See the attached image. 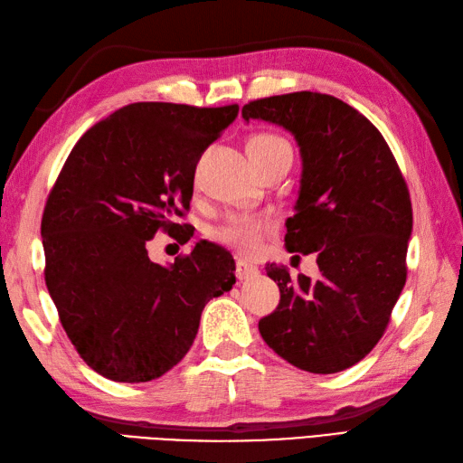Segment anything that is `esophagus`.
<instances>
[{
	"mask_svg": "<svg viewBox=\"0 0 463 463\" xmlns=\"http://www.w3.org/2000/svg\"><path fill=\"white\" fill-rule=\"evenodd\" d=\"M235 277L240 280H251L255 277H259V267L251 265L247 260H237L235 262Z\"/></svg>",
	"mask_w": 463,
	"mask_h": 463,
	"instance_id": "obj_1",
	"label": "esophagus"
}]
</instances>
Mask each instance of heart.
I'll return each mask as SVG.
<instances>
[{"label":"heart","mask_w":463,"mask_h":463,"mask_svg":"<svg viewBox=\"0 0 463 463\" xmlns=\"http://www.w3.org/2000/svg\"><path fill=\"white\" fill-rule=\"evenodd\" d=\"M284 147H290L288 142L270 132L253 134L245 144L247 156L257 165L259 171L269 159L282 152ZM272 218L265 214H241L230 218L226 223H222L214 232V240L241 255H255L260 249L265 235L272 232Z\"/></svg>","instance_id":"b5f03b06"}]
</instances>
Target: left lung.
I'll return each mask as SVG.
<instances>
[{
  "label": "left lung",
  "mask_w": 463,
  "mask_h": 463,
  "mask_svg": "<svg viewBox=\"0 0 463 463\" xmlns=\"http://www.w3.org/2000/svg\"><path fill=\"white\" fill-rule=\"evenodd\" d=\"M241 117L294 134L302 181L284 241L294 259L316 253L321 272L292 280L284 267L267 265L280 302L259 321L260 336L299 370L351 368L382 339L407 280L413 208L403 173L380 130L333 95L257 99Z\"/></svg>",
  "instance_id": "obj_1"
}]
</instances>
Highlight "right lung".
<instances>
[{
  "label": "right lung",
  "instance_id": "right-lung-1",
  "mask_svg": "<svg viewBox=\"0 0 463 463\" xmlns=\"http://www.w3.org/2000/svg\"><path fill=\"white\" fill-rule=\"evenodd\" d=\"M237 110L122 107L81 136L46 198V288L73 348L112 382L164 376L189 353L204 306L235 284L232 255L214 243L171 267L149 260L146 243L189 228L177 218L191 206L198 159Z\"/></svg>",
  "mask_w": 463,
  "mask_h": 463
}]
</instances>
